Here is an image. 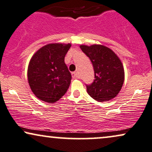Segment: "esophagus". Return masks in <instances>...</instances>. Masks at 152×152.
<instances>
[{"instance_id":"esophagus-1","label":"esophagus","mask_w":152,"mask_h":152,"mask_svg":"<svg viewBox=\"0 0 152 152\" xmlns=\"http://www.w3.org/2000/svg\"><path fill=\"white\" fill-rule=\"evenodd\" d=\"M72 77L74 78H77L78 76V72H77V71H76V72H72Z\"/></svg>"}]
</instances>
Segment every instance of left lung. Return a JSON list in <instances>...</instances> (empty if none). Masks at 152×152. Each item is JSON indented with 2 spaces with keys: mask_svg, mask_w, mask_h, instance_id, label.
<instances>
[{
  "mask_svg": "<svg viewBox=\"0 0 152 152\" xmlns=\"http://www.w3.org/2000/svg\"><path fill=\"white\" fill-rule=\"evenodd\" d=\"M93 64L95 79L86 85L90 97L98 102L109 101L118 95L124 82L122 62L114 51L102 45H80Z\"/></svg>",
  "mask_w": 152,
  "mask_h": 152,
  "instance_id": "obj_1",
  "label": "left lung"
}]
</instances>
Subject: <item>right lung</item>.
Wrapping results in <instances>:
<instances>
[{
  "mask_svg": "<svg viewBox=\"0 0 152 152\" xmlns=\"http://www.w3.org/2000/svg\"><path fill=\"white\" fill-rule=\"evenodd\" d=\"M71 44L50 43L31 59L27 76L29 86L38 99L48 103L59 100L66 93L72 75L64 63Z\"/></svg>",
  "mask_w": 152,
  "mask_h": 152,
  "instance_id": "right-lung-1",
  "label": "right lung"
}]
</instances>
